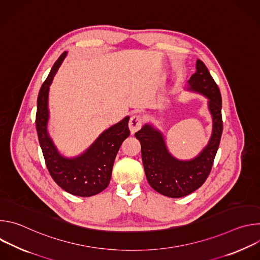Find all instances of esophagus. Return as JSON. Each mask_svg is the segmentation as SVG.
<instances>
[{
  "label": "esophagus",
  "instance_id": "34e87169",
  "mask_svg": "<svg viewBox=\"0 0 260 260\" xmlns=\"http://www.w3.org/2000/svg\"><path fill=\"white\" fill-rule=\"evenodd\" d=\"M143 124V118L141 115H138V114H135L131 117L129 119V122H128V127L131 129V133L132 134H135L136 132H138L141 126Z\"/></svg>",
  "mask_w": 260,
  "mask_h": 260
}]
</instances>
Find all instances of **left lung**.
I'll return each mask as SVG.
<instances>
[{
	"mask_svg": "<svg viewBox=\"0 0 260 260\" xmlns=\"http://www.w3.org/2000/svg\"><path fill=\"white\" fill-rule=\"evenodd\" d=\"M188 90L209 99L208 107L213 119L210 141L197 157L190 160L174 157L168 150L162 134L150 124H145L135 134L141 143L142 160L148 183L157 192L173 199L186 197L205 183L212 170L223 131L219 87L200 59L197 60V72L188 80Z\"/></svg>",
	"mask_w": 260,
	"mask_h": 260,
	"instance_id": "left-lung-1",
	"label": "left lung"
}]
</instances>
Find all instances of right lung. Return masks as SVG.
I'll use <instances>...</instances> for the list:
<instances>
[{"label": "right lung", "instance_id": "right-lung-1", "mask_svg": "<svg viewBox=\"0 0 260 260\" xmlns=\"http://www.w3.org/2000/svg\"><path fill=\"white\" fill-rule=\"evenodd\" d=\"M66 55L67 52H63L54 62L41 86L37 100L36 128L46 167L55 183L73 196L88 198L102 192L109 185L116 154L129 136V117L103 132L81 155L73 158L62 156L48 135L47 123L49 86Z\"/></svg>", "mask_w": 260, "mask_h": 260}]
</instances>
